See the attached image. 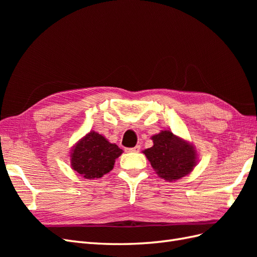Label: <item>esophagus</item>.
<instances>
[{
    "label": "esophagus",
    "mask_w": 257,
    "mask_h": 257,
    "mask_svg": "<svg viewBox=\"0 0 257 257\" xmlns=\"http://www.w3.org/2000/svg\"><path fill=\"white\" fill-rule=\"evenodd\" d=\"M125 150H126L127 152H139V151H141V146L137 145V146L134 147V148H126Z\"/></svg>",
    "instance_id": "34e87169"
}]
</instances>
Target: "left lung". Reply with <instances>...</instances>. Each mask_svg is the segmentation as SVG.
I'll use <instances>...</instances> for the list:
<instances>
[{
  "instance_id": "1",
  "label": "left lung",
  "mask_w": 257,
  "mask_h": 257,
  "mask_svg": "<svg viewBox=\"0 0 257 257\" xmlns=\"http://www.w3.org/2000/svg\"><path fill=\"white\" fill-rule=\"evenodd\" d=\"M152 141L153 147L144 153L160 177L173 181L192 172L196 163L195 150L192 146L169 131L152 136Z\"/></svg>"
}]
</instances>
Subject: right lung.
Returning a JSON list of instances; mask_svg holds the SVG:
<instances>
[{
  "instance_id": "obj_1",
  "label": "right lung",
  "mask_w": 257,
  "mask_h": 257,
  "mask_svg": "<svg viewBox=\"0 0 257 257\" xmlns=\"http://www.w3.org/2000/svg\"><path fill=\"white\" fill-rule=\"evenodd\" d=\"M122 149L110 144L105 137L91 132L75 147L72 153V167L87 179L100 178L113 168L115 159Z\"/></svg>"
}]
</instances>
